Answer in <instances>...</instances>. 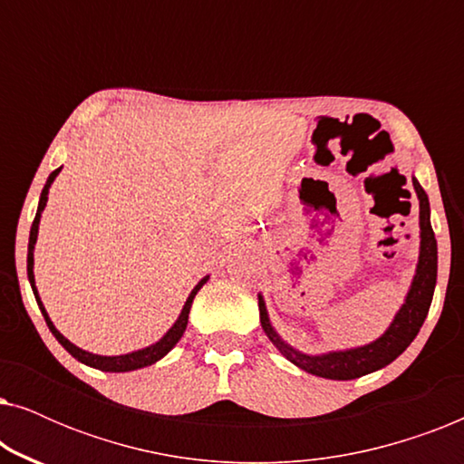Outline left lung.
Here are the masks:
<instances>
[{
    "label": "left lung",
    "mask_w": 464,
    "mask_h": 464,
    "mask_svg": "<svg viewBox=\"0 0 464 464\" xmlns=\"http://www.w3.org/2000/svg\"><path fill=\"white\" fill-rule=\"evenodd\" d=\"M414 189L418 194V200H420V257H418L416 276L408 291V297H405V304L397 313L395 321L391 323V327L384 332L382 338H378L367 346L351 348V351L304 354L278 338L268 321L264 297L259 295V321H262L266 335L283 353V357H287L300 370L329 380L361 378L365 373L382 370V367L392 363L411 344V340L416 338L418 332H420L422 323L429 314L430 302H433V291L437 283V240L433 227H430L429 196L416 179Z\"/></svg>",
    "instance_id": "obj_1"
}]
</instances>
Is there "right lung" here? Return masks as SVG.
Masks as SVG:
<instances>
[{"label":"right lung","instance_id":"right-lung-1","mask_svg":"<svg viewBox=\"0 0 464 464\" xmlns=\"http://www.w3.org/2000/svg\"><path fill=\"white\" fill-rule=\"evenodd\" d=\"M61 173V169H56L50 173L46 186H44L42 189V196H40V205H37V213H35V219H34V226H31V234H29V251H27V275H29V283H31V289H34L35 294V300H37V306H40L44 319H46V325L50 332H53V335L56 340L61 342L63 348L72 354V357H75L78 361H82V363L91 365V367H97V370L101 372H132V370H141V367H148L151 363H156L158 359H162L164 354H167L170 348H173L177 342L181 340L183 332H186L188 327V314H189V308H192V302H194V295L198 294L202 285H205L208 281V276L202 278V281L196 285V287L192 289V294H189V297L186 300V306H183L179 319L175 321V325L169 329L167 334H164V338L160 342H156V344H151L148 348H143V351H135V353H129V354H120V357H101V354H92V353H86L82 351V348H78L75 344H72L65 335L56 332V327L53 325V321H50V316L46 313V308H44V304L40 300V295H37V289H35V278H34V246H35V240H37V227H40V218H42V211L44 207H46V200H48V188L50 183L54 181V177Z\"/></svg>","mask_w":464,"mask_h":464}]
</instances>
